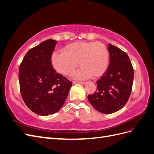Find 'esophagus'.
Instances as JSON below:
<instances>
[{"label": "esophagus", "instance_id": "1", "mask_svg": "<svg viewBox=\"0 0 154 154\" xmlns=\"http://www.w3.org/2000/svg\"><path fill=\"white\" fill-rule=\"evenodd\" d=\"M74 84H75V83H79V84H82V85H84L86 83V82H73Z\"/></svg>", "mask_w": 154, "mask_h": 154}]
</instances>
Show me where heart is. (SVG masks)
Returning a JSON list of instances; mask_svg holds the SVG:
<instances>
[{
    "mask_svg": "<svg viewBox=\"0 0 154 154\" xmlns=\"http://www.w3.org/2000/svg\"><path fill=\"white\" fill-rule=\"evenodd\" d=\"M110 55L106 45L100 42H76L62 49V53H54L51 63L60 74L69 76L78 66L81 68L74 78L83 80L103 75L109 66Z\"/></svg>",
    "mask_w": 154,
    "mask_h": 154,
    "instance_id": "1",
    "label": "heart"
}]
</instances>
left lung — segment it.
<instances>
[{
    "label": "left lung",
    "mask_w": 154,
    "mask_h": 154,
    "mask_svg": "<svg viewBox=\"0 0 154 154\" xmlns=\"http://www.w3.org/2000/svg\"><path fill=\"white\" fill-rule=\"evenodd\" d=\"M110 63L108 69L96 82L94 94L88 95L94 108L101 113L112 114L122 109L132 92L134 69L127 54L109 44Z\"/></svg>",
    "instance_id": "8db88e82"
}]
</instances>
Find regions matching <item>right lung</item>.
Instances as JSON below:
<instances>
[{
	"label": "right lung",
	"instance_id": "right-lung-1",
	"mask_svg": "<svg viewBox=\"0 0 154 154\" xmlns=\"http://www.w3.org/2000/svg\"><path fill=\"white\" fill-rule=\"evenodd\" d=\"M57 42L49 39L31 49L20 65L18 78L22 99L31 111L40 116L57 112L72 85L51 64Z\"/></svg>",
	"mask_w": 154,
	"mask_h": 154
}]
</instances>
